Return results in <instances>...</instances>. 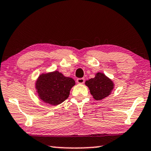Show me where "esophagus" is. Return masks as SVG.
<instances>
[{
	"mask_svg": "<svg viewBox=\"0 0 151 151\" xmlns=\"http://www.w3.org/2000/svg\"><path fill=\"white\" fill-rule=\"evenodd\" d=\"M76 82L78 84H84V78H78L77 80H76Z\"/></svg>",
	"mask_w": 151,
	"mask_h": 151,
	"instance_id": "1",
	"label": "esophagus"
}]
</instances>
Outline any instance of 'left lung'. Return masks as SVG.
Wrapping results in <instances>:
<instances>
[{
	"label": "left lung",
	"mask_w": 151,
	"mask_h": 151,
	"mask_svg": "<svg viewBox=\"0 0 151 151\" xmlns=\"http://www.w3.org/2000/svg\"><path fill=\"white\" fill-rule=\"evenodd\" d=\"M86 86L88 87L90 93L96 101H101L112 93L114 84L104 73L98 72L94 78L86 80Z\"/></svg>",
	"instance_id": "left-lung-1"
}]
</instances>
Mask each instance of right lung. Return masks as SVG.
I'll return each mask as SVG.
<instances>
[{
    "label": "right lung",
    "mask_w": 151,
    "mask_h": 151,
    "mask_svg": "<svg viewBox=\"0 0 151 151\" xmlns=\"http://www.w3.org/2000/svg\"><path fill=\"white\" fill-rule=\"evenodd\" d=\"M75 81L71 78L65 77L63 73L54 71L41 73L35 83L38 97L43 102L57 106L69 97Z\"/></svg>",
    "instance_id": "right-lung-1"
}]
</instances>
